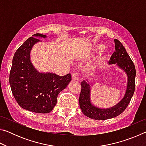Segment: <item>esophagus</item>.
<instances>
[{"mask_svg":"<svg viewBox=\"0 0 146 146\" xmlns=\"http://www.w3.org/2000/svg\"><path fill=\"white\" fill-rule=\"evenodd\" d=\"M72 78L73 80H79V73L77 71L72 73Z\"/></svg>","mask_w":146,"mask_h":146,"instance_id":"obj_1","label":"esophagus"}]
</instances>
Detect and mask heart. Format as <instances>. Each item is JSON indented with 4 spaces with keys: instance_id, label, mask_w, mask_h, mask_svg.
I'll return each instance as SVG.
<instances>
[{
    "instance_id": "b5f03b06",
    "label": "heart",
    "mask_w": 146,
    "mask_h": 146,
    "mask_svg": "<svg viewBox=\"0 0 146 146\" xmlns=\"http://www.w3.org/2000/svg\"><path fill=\"white\" fill-rule=\"evenodd\" d=\"M104 48L105 47L103 45H98L96 46L95 51H97V52H101V51H102L104 49Z\"/></svg>"
}]
</instances>
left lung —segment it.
<instances>
[{
	"label": "left lung",
	"mask_w": 146,
	"mask_h": 146,
	"mask_svg": "<svg viewBox=\"0 0 146 146\" xmlns=\"http://www.w3.org/2000/svg\"><path fill=\"white\" fill-rule=\"evenodd\" d=\"M115 51L113 53L109 64L117 65L125 71L127 76V89L123 98L112 108L102 109L96 107L91 102L90 86L83 80L81 82V91L79 97V105L86 117L94 120H107L120 115L129 104L135 90L136 70L134 64L120 42L115 39Z\"/></svg>",
	"instance_id": "left-lung-1"
}]
</instances>
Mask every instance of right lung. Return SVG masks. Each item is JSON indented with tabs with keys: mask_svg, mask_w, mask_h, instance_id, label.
<instances>
[{
	"mask_svg": "<svg viewBox=\"0 0 146 146\" xmlns=\"http://www.w3.org/2000/svg\"><path fill=\"white\" fill-rule=\"evenodd\" d=\"M24 42L16 51L9 74V84L18 104L24 110L37 113H48L55 107L58 93L71 80L70 73L59 76L40 73L30 60L32 47L40 42L35 37L46 35L35 34Z\"/></svg>",
	"mask_w": 146,
	"mask_h": 146,
	"instance_id": "1",
	"label": "right lung"
}]
</instances>
